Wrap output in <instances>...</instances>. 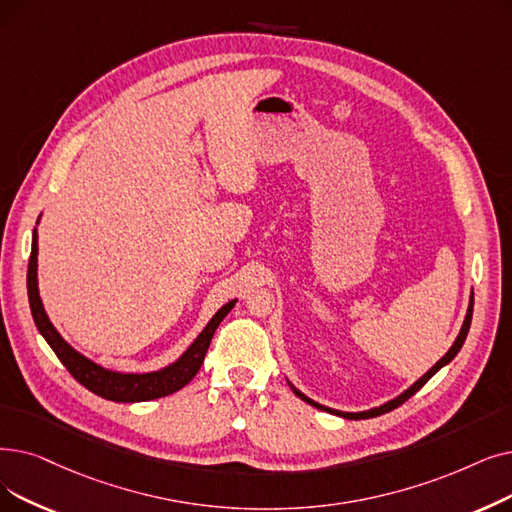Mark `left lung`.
<instances>
[{
  "label": "left lung",
  "mask_w": 512,
  "mask_h": 512,
  "mask_svg": "<svg viewBox=\"0 0 512 512\" xmlns=\"http://www.w3.org/2000/svg\"><path fill=\"white\" fill-rule=\"evenodd\" d=\"M471 320H473V297H471V305H469V311H466V318H464V324H462V328H460V335L456 337V341H454V345L450 347V351L443 355V358L425 374L422 376V379H418L408 391H404L402 395L399 397H395V399H391V402H387V404H383V406H379V408H372V410H368V412H339V410H330V408H326V406H320V404H316L314 399H309V397H305L301 391H297L293 385H291V389L295 391V395H299L303 402H307L309 406H316L318 410H326V412H332V414H337V416H343V418H351V420H360V418H374V416H381V414H385V412H389V410H393V408H397V406H402L406 399H410L422 385H425L431 376L439 370V368H443L446 364H450L454 358H456V353L460 351V347L464 345V339H466V335H469V328H471Z\"/></svg>",
  "instance_id": "obj_1"
}]
</instances>
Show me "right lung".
<instances>
[{"label": "right lung", "instance_id": "add662e5", "mask_svg": "<svg viewBox=\"0 0 512 512\" xmlns=\"http://www.w3.org/2000/svg\"><path fill=\"white\" fill-rule=\"evenodd\" d=\"M27 291H29V303H31V314L35 320L37 330L43 335V339L48 341V345L54 349L58 355V360L64 364V368L73 374V379L79 381L85 389H90L92 393L110 399V402H148V399H157L165 397L169 393L180 391L186 387L196 372L201 370L205 353L211 345V339L215 335V330L219 322L224 320L230 309L234 307V301L221 307L217 314L211 318V322L205 326L201 335L196 337V341L188 347V351L182 355L175 364L157 370V372H146V374H121L106 370L92 360H87L85 355L77 353L69 343H66L58 330L52 326L48 320L46 311H43L39 291H37V230L33 232V247H31V257H29V270H27Z\"/></svg>", "mask_w": 512, "mask_h": 512}]
</instances>
